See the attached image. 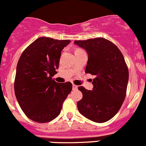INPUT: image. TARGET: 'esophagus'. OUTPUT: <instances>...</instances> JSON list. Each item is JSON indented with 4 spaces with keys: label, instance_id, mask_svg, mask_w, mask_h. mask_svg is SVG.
Returning <instances> with one entry per match:
<instances>
[{
    "label": "esophagus",
    "instance_id": "obj_1",
    "mask_svg": "<svg viewBox=\"0 0 146 146\" xmlns=\"http://www.w3.org/2000/svg\"><path fill=\"white\" fill-rule=\"evenodd\" d=\"M73 89H78V86H76V85L73 84Z\"/></svg>",
    "mask_w": 146,
    "mask_h": 146
}]
</instances>
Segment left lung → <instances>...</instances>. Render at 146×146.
Wrapping results in <instances>:
<instances>
[{"label": "left lung", "mask_w": 146, "mask_h": 146, "mask_svg": "<svg viewBox=\"0 0 146 146\" xmlns=\"http://www.w3.org/2000/svg\"><path fill=\"white\" fill-rule=\"evenodd\" d=\"M88 54L85 73L95 76L92 90L79 86L83 98L78 111L89 120L103 123L112 119L126 97L129 70L124 56L116 46L104 38L75 40Z\"/></svg>", "instance_id": "8db88e82"}]
</instances>
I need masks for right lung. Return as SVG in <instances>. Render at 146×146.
I'll return each instance as SVG.
<instances>
[{"label":"right lung","instance_id":"right-lung-1","mask_svg":"<svg viewBox=\"0 0 146 146\" xmlns=\"http://www.w3.org/2000/svg\"><path fill=\"white\" fill-rule=\"evenodd\" d=\"M70 42L38 38L19 57L14 92L23 112L33 121L46 123L57 117L71 92L70 82L59 84L52 79L57 73L62 50Z\"/></svg>","mask_w":146,"mask_h":146}]
</instances>
